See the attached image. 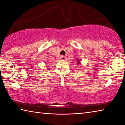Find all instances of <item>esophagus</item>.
<instances>
[{
	"label": "esophagus",
	"instance_id": "obj_1",
	"mask_svg": "<svg viewBox=\"0 0 125 125\" xmlns=\"http://www.w3.org/2000/svg\"><path fill=\"white\" fill-rule=\"evenodd\" d=\"M65 59H66V57H65V56H60V60H62V61H64V60H65Z\"/></svg>",
	"mask_w": 125,
	"mask_h": 125
}]
</instances>
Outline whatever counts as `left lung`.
Returning a JSON list of instances; mask_svg holds the SVG:
<instances>
[{"label":"left lung","mask_w":125,"mask_h":125,"mask_svg":"<svg viewBox=\"0 0 125 125\" xmlns=\"http://www.w3.org/2000/svg\"><path fill=\"white\" fill-rule=\"evenodd\" d=\"M80 63V60H77V65H79V64Z\"/></svg>","instance_id":"obj_1"}]
</instances>
